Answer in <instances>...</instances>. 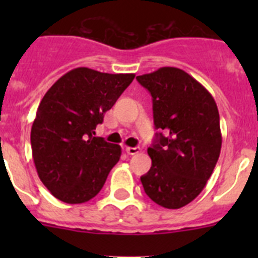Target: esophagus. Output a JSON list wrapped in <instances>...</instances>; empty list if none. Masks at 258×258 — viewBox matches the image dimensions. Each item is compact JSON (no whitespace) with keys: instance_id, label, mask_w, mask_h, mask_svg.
Instances as JSON below:
<instances>
[{"instance_id":"34e87169","label":"esophagus","mask_w":258,"mask_h":258,"mask_svg":"<svg viewBox=\"0 0 258 258\" xmlns=\"http://www.w3.org/2000/svg\"><path fill=\"white\" fill-rule=\"evenodd\" d=\"M125 151H126L127 155H137L141 151V149L140 147H126Z\"/></svg>"}]
</instances>
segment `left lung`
I'll use <instances>...</instances> for the list:
<instances>
[{
	"mask_svg": "<svg viewBox=\"0 0 258 258\" xmlns=\"http://www.w3.org/2000/svg\"><path fill=\"white\" fill-rule=\"evenodd\" d=\"M151 93L154 145L152 165L141 177L147 197L159 206L178 209L206 187L222 145L220 113L211 93L199 81L175 67H161L137 76Z\"/></svg>",
	"mask_w": 258,
	"mask_h": 258,
	"instance_id": "8db88e82",
	"label": "left lung"
}]
</instances>
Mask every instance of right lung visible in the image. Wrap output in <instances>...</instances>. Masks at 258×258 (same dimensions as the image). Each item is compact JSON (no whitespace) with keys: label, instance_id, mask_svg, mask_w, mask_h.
Wrapping results in <instances>:
<instances>
[{"label":"right lung","instance_id":"1","mask_svg":"<svg viewBox=\"0 0 258 258\" xmlns=\"http://www.w3.org/2000/svg\"><path fill=\"white\" fill-rule=\"evenodd\" d=\"M134 76L79 67L44 95L32 125L31 146L38 177L52 197L81 204L102 190L121 147L94 137V131Z\"/></svg>","mask_w":258,"mask_h":258}]
</instances>
